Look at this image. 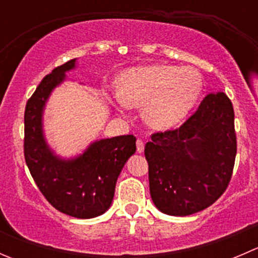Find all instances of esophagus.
I'll return each instance as SVG.
<instances>
[{
    "mask_svg": "<svg viewBox=\"0 0 258 258\" xmlns=\"http://www.w3.org/2000/svg\"><path fill=\"white\" fill-rule=\"evenodd\" d=\"M136 147H137V152L142 153L145 150V144L142 142V140H137L136 141Z\"/></svg>",
    "mask_w": 258,
    "mask_h": 258,
    "instance_id": "34e87169",
    "label": "esophagus"
}]
</instances>
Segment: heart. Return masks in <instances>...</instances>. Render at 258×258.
I'll return each instance as SVG.
<instances>
[{
    "label": "heart",
    "instance_id": "obj_1",
    "mask_svg": "<svg viewBox=\"0 0 258 258\" xmlns=\"http://www.w3.org/2000/svg\"><path fill=\"white\" fill-rule=\"evenodd\" d=\"M202 88L201 74L194 67L155 64L127 71L116 98L123 108L144 107L146 123L165 131L183 121L196 105Z\"/></svg>",
    "mask_w": 258,
    "mask_h": 258
}]
</instances>
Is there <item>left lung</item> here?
<instances>
[{
  "label": "left lung",
  "instance_id": "left-lung-1",
  "mask_svg": "<svg viewBox=\"0 0 258 258\" xmlns=\"http://www.w3.org/2000/svg\"><path fill=\"white\" fill-rule=\"evenodd\" d=\"M147 142L150 194L161 212L188 216L207 209L225 192L235 165V113L223 92L210 93L175 131Z\"/></svg>",
  "mask_w": 258,
  "mask_h": 258
}]
</instances>
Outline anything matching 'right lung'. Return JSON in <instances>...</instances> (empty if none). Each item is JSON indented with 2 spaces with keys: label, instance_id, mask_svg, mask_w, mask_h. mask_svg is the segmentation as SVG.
<instances>
[{
  "label": "right lung",
  "instance_id": "right-lung-1",
  "mask_svg": "<svg viewBox=\"0 0 258 258\" xmlns=\"http://www.w3.org/2000/svg\"><path fill=\"white\" fill-rule=\"evenodd\" d=\"M75 69L77 58L54 69L27 101L25 160L37 187L54 209L76 218H93L110 209L117 178L136 152V137L96 140L70 158L49 147L43 128L46 105L54 88L67 80V72Z\"/></svg>",
  "mask_w": 258,
  "mask_h": 258
}]
</instances>
